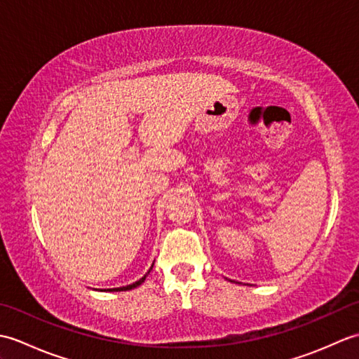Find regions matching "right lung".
<instances>
[{"instance_id": "add662e5", "label": "right lung", "mask_w": 359, "mask_h": 359, "mask_svg": "<svg viewBox=\"0 0 359 359\" xmlns=\"http://www.w3.org/2000/svg\"><path fill=\"white\" fill-rule=\"evenodd\" d=\"M149 273V271H148ZM147 279V274H144V276L142 278V279H139L137 282H134V284H131V285H126V287H118V288H108L109 292H126V290H133V288H135V287H139L142 282Z\"/></svg>"}]
</instances>
